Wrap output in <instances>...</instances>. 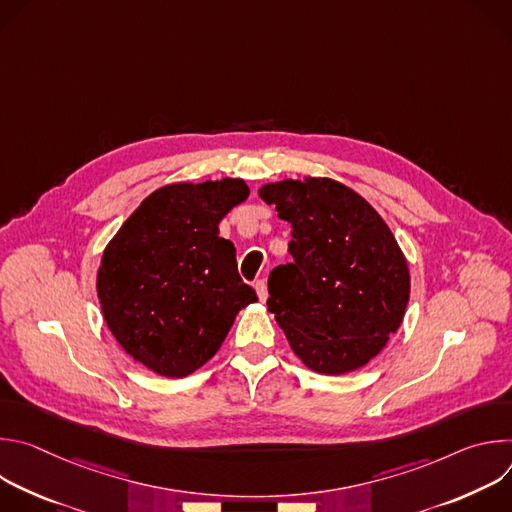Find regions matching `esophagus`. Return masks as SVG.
Masks as SVG:
<instances>
[{"mask_svg": "<svg viewBox=\"0 0 512 512\" xmlns=\"http://www.w3.org/2000/svg\"><path fill=\"white\" fill-rule=\"evenodd\" d=\"M255 291H257L259 302H265V300H267V283H265V279L255 281Z\"/></svg>", "mask_w": 512, "mask_h": 512, "instance_id": "esophagus-1", "label": "esophagus"}]
</instances>
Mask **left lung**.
<instances>
[{"mask_svg":"<svg viewBox=\"0 0 512 512\" xmlns=\"http://www.w3.org/2000/svg\"><path fill=\"white\" fill-rule=\"evenodd\" d=\"M289 223L294 261L269 273V312L291 350L320 375L362 369L403 322L411 277L383 216L326 176L259 188Z\"/></svg>","mask_w":512,"mask_h":512,"instance_id":"left-lung-1","label":"left lung"}]
</instances>
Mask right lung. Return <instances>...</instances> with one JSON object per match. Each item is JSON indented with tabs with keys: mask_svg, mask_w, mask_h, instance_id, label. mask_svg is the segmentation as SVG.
<instances>
[{
	"mask_svg": "<svg viewBox=\"0 0 512 512\" xmlns=\"http://www.w3.org/2000/svg\"><path fill=\"white\" fill-rule=\"evenodd\" d=\"M241 178L154 190L107 243L97 296L107 328L145 369L182 379L221 348L237 314L257 302L218 223L243 200Z\"/></svg>",
	"mask_w": 512,
	"mask_h": 512,
	"instance_id": "right-lung-1",
	"label": "right lung"
}]
</instances>
